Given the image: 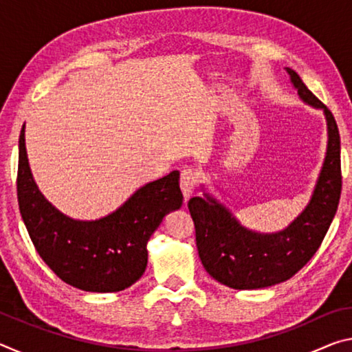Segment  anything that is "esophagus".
Instances as JSON below:
<instances>
[{"mask_svg": "<svg viewBox=\"0 0 352 352\" xmlns=\"http://www.w3.org/2000/svg\"><path fill=\"white\" fill-rule=\"evenodd\" d=\"M197 182H199V177H197V174H195L194 170H190V169L182 170L180 189H182V192H183L184 200H188L190 195L194 194L195 188H197Z\"/></svg>", "mask_w": 352, "mask_h": 352, "instance_id": "obj_1", "label": "esophagus"}]
</instances>
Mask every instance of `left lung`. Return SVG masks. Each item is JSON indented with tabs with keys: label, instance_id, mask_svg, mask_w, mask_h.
I'll use <instances>...</instances> for the list:
<instances>
[{
	"label": "left lung",
	"instance_id": "1",
	"mask_svg": "<svg viewBox=\"0 0 352 352\" xmlns=\"http://www.w3.org/2000/svg\"><path fill=\"white\" fill-rule=\"evenodd\" d=\"M300 98L324 111L327 151L306 210L279 233L261 234L237 222L230 210L205 194L188 201L205 270L231 289L252 290L287 281L317 252L336 216L342 194L340 135L333 115L292 68H285Z\"/></svg>",
	"mask_w": 352,
	"mask_h": 352
}]
</instances>
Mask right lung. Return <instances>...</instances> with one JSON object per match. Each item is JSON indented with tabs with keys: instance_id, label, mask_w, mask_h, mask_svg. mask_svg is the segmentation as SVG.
<instances>
[{
	"instance_id": "add662e5",
	"label": "right lung",
	"mask_w": 352,
	"mask_h": 352,
	"mask_svg": "<svg viewBox=\"0 0 352 352\" xmlns=\"http://www.w3.org/2000/svg\"><path fill=\"white\" fill-rule=\"evenodd\" d=\"M180 172L140 188L115 212L99 220H74L56 210L35 184L28 163L25 126L19 141L16 197L29 237L45 264L73 287L119 292L138 281L147 265V241L183 194Z\"/></svg>"
}]
</instances>
